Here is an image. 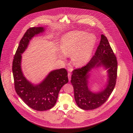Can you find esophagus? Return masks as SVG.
<instances>
[{
  "instance_id": "esophagus-1",
  "label": "esophagus",
  "mask_w": 133,
  "mask_h": 133,
  "mask_svg": "<svg viewBox=\"0 0 133 133\" xmlns=\"http://www.w3.org/2000/svg\"><path fill=\"white\" fill-rule=\"evenodd\" d=\"M71 73L69 72L68 73V79H69V81H70V80H71Z\"/></svg>"
}]
</instances>
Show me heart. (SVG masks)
<instances>
[{"instance_id":"1","label":"heart","mask_w":133,"mask_h":133,"mask_svg":"<svg viewBox=\"0 0 133 133\" xmlns=\"http://www.w3.org/2000/svg\"><path fill=\"white\" fill-rule=\"evenodd\" d=\"M96 41L94 34L75 31L65 35L60 42V50L65 55L71 54V60L76 66L86 63L90 59ZM60 57L63 58V55Z\"/></svg>"}]
</instances>
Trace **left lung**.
I'll return each instance as SVG.
<instances>
[{"mask_svg":"<svg viewBox=\"0 0 133 133\" xmlns=\"http://www.w3.org/2000/svg\"><path fill=\"white\" fill-rule=\"evenodd\" d=\"M100 44L94 55L86 65L74 70L71 83L73 86L76 104L81 109L93 110L100 107L107 100L116 85L118 63L116 56L107 37L102 34ZM103 66L108 70V81L106 88L94 93L88 88L89 72L94 68Z\"/></svg>","mask_w":133,"mask_h":133,"instance_id":"8db88e82","label":"left lung"}]
</instances>
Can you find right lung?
Returning <instances> with one entry per match:
<instances>
[{
	"label": "right lung",
	"mask_w": 133,
	"mask_h": 133,
	"mask_svg": "<svg viewBox=\"0 0 133 133\" xmlns=\"http://www.w3.org/2000/svg\"><path fill=\"white\" fill-rule=\"evenodd\" d=\"M43 31L44 28L42 27H31L26 31L19 42L12 63L14 87L17 95L29 107L39 111L53 107L60 89L68 82V73L64 68L51 71L38 85L32 84L23 74L21 67V55L32 38Z\"/></svg>",
	"instance_id": "1"
}]
</instances>
